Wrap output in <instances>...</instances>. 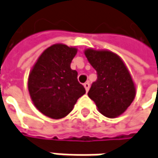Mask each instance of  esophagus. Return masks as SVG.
I'll list each match as a JSON object with an SVG mask.
<instances>
[{
    "mask_svg": "<svg viewBox=\"0 0 158 158\" xmlns=\"http://www.w3.org/2000/svg\"><path fill=\"white\" fill-rule=\"evenodd\" d=\"M84 88H85V89H86V91L88 92V89H89V88H90V84H89L88 82H86V83L84 84Z\"/></svg>",
    "mask_w": 158,
    "mask_h": 158,
    "instance_id": "esophagus-1",
    "label": "esophagus"
}]
</instances>
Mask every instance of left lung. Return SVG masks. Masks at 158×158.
<instances>
[{"mask_svg": "<svg viewBox=\"0 0 158 158\" xmlns=\"http://www.w3.org/2000/svg\"><path fill=\"white\" fill-rule=\"evenodd\" d=\"M84 53L98 72V79L92 84L88 97L106 117L123 114L136 96V86L124 61L109 50L88 48Z\"/></svg>", "mask_w": 158, "mask_h": 158, "instance_id": "left-lung-1", "label": "left lung"}]
</instances>
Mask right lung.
<instances>
[{"label":"right lung","mask_w":158,"mask_h":158,"mask_svg":"<svg viewBox=\"0 0 158 158\" xmlns=\"http://www.w3.org/2000/svg\"><path fill=\"white\" fill-rule=\"evenodd\" d=\"M75 46L54 44L38 57L28 75L27 88L34 106L45 116L60 119L72 111L86 90L70 69Z\"/></svg>","instance_id":"add662e5"}]
</instances>
